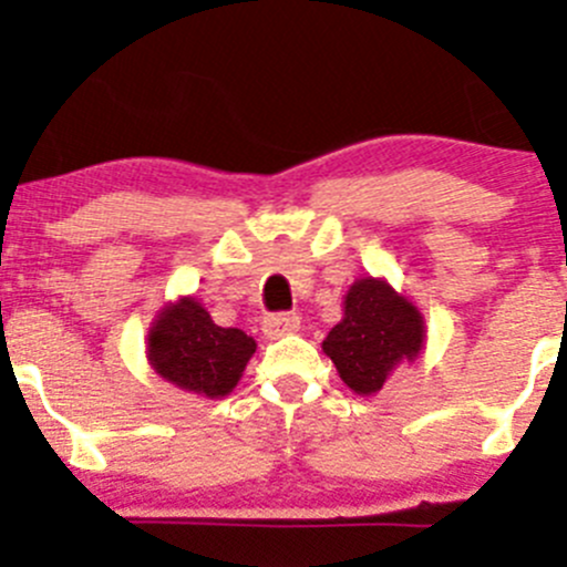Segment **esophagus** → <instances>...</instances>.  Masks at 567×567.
Returning a JSON list of instances; mask_svg holds the SVG:
<instances>
[{
    "label": "esophagus",
    "instance_id": "1",
    "mask_svg": "<svg viewBox=\"0 0 567 567\" xmlns=\"http://www.w3.org/2000/svg\"><path fill=\"white\" fill-rule=\"evenodd\" d=\"M301 318L296 312H277V315H268L264 320V333L268 339H277L285 337V333H293L299 331Z\"/></svg>",
    "mask_w": 567,
    "mask_h": 567
}]
</instances>
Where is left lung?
Here are the masks:
<instances>
[{"label": "left lung", "mask_w": 567, "mask_h": 567, "mask_svg": "<svg viewBox=\"0 0 567 567\" xmlns=\"http://www.w3.org/2000/svg\"><path fill=\"white\" fill-rule=\"evenodd\" d=\"M424 348V320L408 299L380 279H359L344 299V318L326 337V355L355 393L383 389L399 361Z\"/></svg>", "instance_id": "1"}]
</instances>
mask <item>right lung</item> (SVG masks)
<instances>
[{
	"instance_id": "add662e5",
	"label": "right lung",
	"mask_w": 567,
	"mask_h": 567,
	"mask_svg": "<svg viewBox=\"0 0 567 567\" xmlns=\"http://www.w3.org/2000/svg\"><path fill=\"white\" fill-rule=\"evenodd\" d=\"M252 353V337L217 326L195 299L165 309L148 331V361L157 374L212 399L236 389Z\"/></svg>"
}]
</instances>
